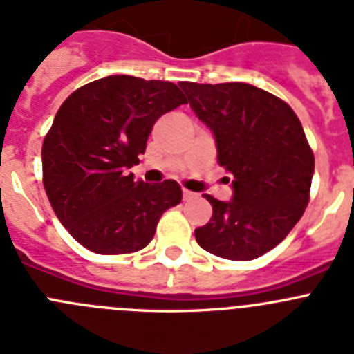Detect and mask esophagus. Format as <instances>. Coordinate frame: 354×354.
I'll return each mask as SVG.
<instances>
[{
    "label": "esophagus",
    "mask_w": 354,
    "mask_h": 354,
    "mask_svg": "<svg viewBox=\"0 0 354 354\" xmlns=\"http://www.w3.org/2000/svg\"><path fill=\"white\" fill-rule=\"evenodd\" d=\"M195 196H196V193L187 192V189H183V198L184 200H192V198H195Z\"/></svg>",
    "instance_id": "obj_1"
}]
</instances>
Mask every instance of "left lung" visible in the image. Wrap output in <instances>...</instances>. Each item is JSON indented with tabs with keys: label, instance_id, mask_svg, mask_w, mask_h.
Returning <instances> with one entry per match:
<instances>
[{
	"label": "left lung",
	"instance_id": "obj_1",
	"mask_svg": "<svg viewBox=\"0 0 354 354\" xmlns=\"http://www.w3.org/2000/svg\"><path fill=\"white\" fill-rule=\"evenodd\" d=\"M180 88L232 175V198L205 195L212 216L195 228L196 243L228 261L261 257L286 239L308 205L314 154L301 122L287 102L248 83Z\"/></svg>",
	"mask_w": 354,
	"mask_h": 354
}]
</instances>
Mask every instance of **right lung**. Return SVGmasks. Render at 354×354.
<instances>
[{
  "label": "right lung",
  "mask_w": 354,
  "mask_h": 354,
  "mask_svg": "<svg viewBox=\"0 0 354 354\" xmlns=\"http://www.w3.org/2000/svg\"><path fill=\"white\" fill-rule=\"evenodd\" d=\"M170 81L108 76L65 99L42 145L44 187L74 239L93 253L145 248L161 214L180 204L175 180L149 184L127 175L159 117L186 104Z\"/></svg>",
  "instance_id": "right-lung-1"
}]
</instances>
